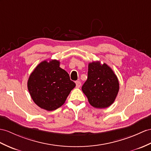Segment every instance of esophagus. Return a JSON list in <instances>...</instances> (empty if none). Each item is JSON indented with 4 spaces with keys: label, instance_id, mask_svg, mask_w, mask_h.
Wrapping results in <instances>:
<instances>
[{
    "label": "esophagus",
    "instance_id": "1",
    "mask_svg": "<svg viewBox=\"0 0 151 151\" xmlns=\"http://www.w3.org/2000/svg\"><path fill=\"white\" fill-rule=\"evenodd\" d=\"M76 88H80L81 86V83L79 81H77L76 82Z\"/></svg>",
    "mask_w": 151,
    "mask_h": 151
}]
</instances>
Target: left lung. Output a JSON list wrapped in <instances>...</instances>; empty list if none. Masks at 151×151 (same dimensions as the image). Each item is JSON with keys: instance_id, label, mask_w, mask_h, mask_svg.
<instances>
[{"instance_id": "obj_1", "label": "left lung", "mask_w": 151, "mask_h": 151, "mask_svg": "<svg viewBox=\"0 0 151 151\" xmlns=\"http://www.w3.org/2000/svg\"><path fill=\"white\" fill-rule=\"evenodd\" d=\"M82 90L93 107L106 108L115 100L119 91V80L108 65L93 61L88 65V79Z\"/></svg>"}]
</instances>
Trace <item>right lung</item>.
Returning a JSON list of instances; mask_svg holds the SVG:
<instances>
[{
    "label": "right lung",
    "instance_id": "add662e5",
    "mask_svg": "<svg viewBox=\"0 0 151 151\" xmlns=\"http://www.w3.org/2000/svg\"><path fill=\"white\" fill-rule=\"evenodd\" d=\"M52 60L41 62L31 73L27 88L35 103L40 108L53 111L61 107L76 86L68 73Z\"/></svg>",
    "mask_w": 151,
    "mask_h": 151
}]
</instances>
